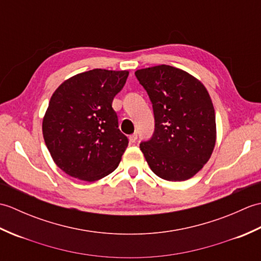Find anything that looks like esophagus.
Wrapping results in <instances>:
<instances>
[{
	"label": "esophagus",
	"mask_w": 261,
	"mask_h": 261,
	"mask_svg": "<svg viewBox=\"0 0 261 261\" xmlns=\"http://www.w3.org/2000/svg\"><path fill=\"white\" fill-rule=\"evenodd\" d=\"M137 139H138V135L137 134H134V135H131L129 137V140H130L131 143H135L137 141Z\"/></svg>",
	"instance_id": "34e87169"
}]
</instances>
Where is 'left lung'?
I'll list each match as a JSON object with an SVG mask.
<instances>
[{"label": "left lung", "mask_w": 261, "mask_h": 261, "mask_svg": "<svg viewBox=\"0 0 261 261\" xmlns=\"http://www.w3.org/2000/svg\"><path fill=\"white\" fill-rule=\"evenodd\" d=\"M135 75L153 110L152 137L140 143L149 167L166 180L191 178L208 162L215 146V112L206 88L168 65L139 69Z\"/></svg>", "instance_id": "left-lung-1"}]
</instances>
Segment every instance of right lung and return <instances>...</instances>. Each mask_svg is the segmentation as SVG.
I'll return each mask as SVG.
<instances>
[{"instance_id":"right-lung-1","label":"right lung","mask_w":261,"mask_h":261,"mask_svg":"<svg viewBox=\"0 0 261 261\" xmlns=\"http://www.w3.org/2000/svg\"><path fill=\"white\" fill-rule=\"evenodd\" d=\"M129 71L92 69L73 76L50 98L42 134L54 162L66 174L95 181L118 167L127 147L112 108Z\"/></svg>"}]
</instances>
